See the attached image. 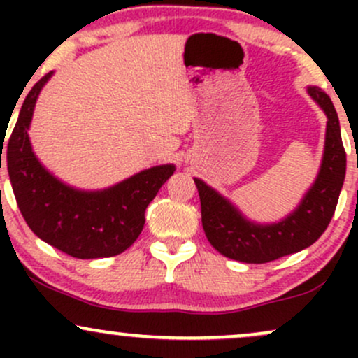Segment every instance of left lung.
Wrapping results in <instances>:
<instances>
[{
	"label": "left lung",
	"mask_w": 358,
	"mask_h": 358,
	"mask_svg": "<svg viewBox=\"0 0 358 358\" xmlns=\"http://www.w3.org/2000/svg\"><path fill=\"white\" fill-rule=\"evenodd\" d=\"M308 94L328 119L323 158L313 185L285 219L271 224L250 220L215 188L193 178L202 205L205 236L222 256L248 264L274 261L310 248L330 224L343 187L347 155L330 97L315 85L308 87Z\"/></svg>",
	"instance_id": "obj_1"
}]
</instances>
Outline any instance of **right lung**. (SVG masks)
Instances as JSON below:
<instances>
[{
	"mask_svg": "<svg viewBox=\"0 0 358 358\" xmlns=\"http://www.w3.org/2000/svg\"><path fill=\"white\" fill-rule=\"evenodd\" d=\"M53 72L28 92L6 148V166L16 203L36 237L77 259L117 256L138 239L145 210L175 165H158L102 190L64 183L36 158L28 129L36 99ZM1 153L5 139H0ZM1 168V156H0Z\"/></svg>",
	"mask_w": 358,
	"mask_h": 358,
	"instance_id": "add662e5",
	"label": "right lung"
}]
</instances>
